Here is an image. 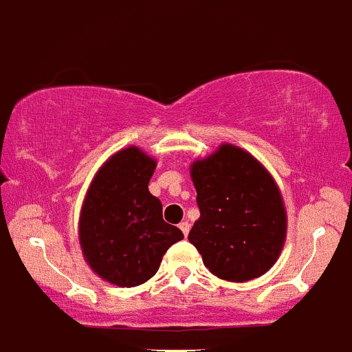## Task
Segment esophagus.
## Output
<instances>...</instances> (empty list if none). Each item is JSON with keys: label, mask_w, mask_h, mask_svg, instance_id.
Listing matches in <instances>:
<instances>
[{"label": "esophagus", "mask_w": 352, "mask_h": 352, "mask_svg": "<svg viewBox=\"0 0 352 352\" xmlns=\"http://www.w3.org/2000/svg\"><path fill=\"white\" fill-rule=\"evenodd\" d=\"M179 229H182V232H183V234H188V231H190V223H188V222H182V223H179Z\"/></svg>", "instance_id": "34e87169"}]
</instances>
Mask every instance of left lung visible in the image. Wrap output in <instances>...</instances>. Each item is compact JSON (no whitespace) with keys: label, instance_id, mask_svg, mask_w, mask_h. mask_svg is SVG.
I'll return each mask as SVG.
<instances>
[{"label":"left lung","instance_id":"1","mask_svg":"<svg viewBox=\"0 0 352 352\" xmlns=\"http://www.w3.org/2000/svg\"><path fill=\"white\" fill-rule=\"evenodd\" d=\"M201 211L188 239L219 278L247 282L278 259L285 210L268 170L231 144L192 166Z\"/></svg>","mask_w":352,"mask_h":352}]
</instances>
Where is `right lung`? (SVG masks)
I'll return each mask as SVG.
<instances>
[{
  "instance_id": "obj_1",
  "label": "right lung",
  "mask_w": 352,
  "mask_h": 352,
  "mask_svg": "<svg viewBox=\"0 0 352 352\" xmlns=\"http://www.w3.org/2000/svg\"><path fill=\"white\" fill-rule=\"evenodd\" d=\"M157 162L126 148L105 162L91 182L79 220V239L93 272L120 287L144 284L170 245L183 239L162 219V203L148 183Z\"/></svg>"
}]
</instances>
